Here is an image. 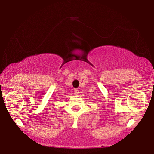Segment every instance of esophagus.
Listing matches in <instances>:
<instances>
[{
    "label": "esophagus",
    "mask_w": 154,
    "mask_h": 154,
    "mask_svg": "<svg viewBox=\"0 0 154 154\" xmlns=\"http://www.w3.org/2000/svg\"><path fill=\"white\" fill-rule=\"evenodd\" d=\"M74 93H75V94H79V90L78 89H74Z\"/></svg>",
    "instance_id": "obj_1"
}]
</instances>
